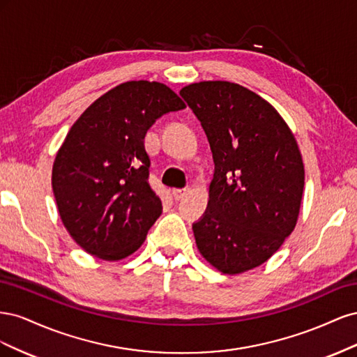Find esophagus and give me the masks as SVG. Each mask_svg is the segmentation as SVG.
I'll use <instances>...</instances> for the list:
<instances>
[{"mask_svg": "<svg viewBox=\"0 0 357 357\" xmlns=\"http://www.w3.org/2000/svg\"><path fill=\"white\" fill-rule=\"evenodd\" d=\"M188 195V190L186 189H172V197H174V199H181L185 198Z\"/></svg>", "mask_w": 357, "mask_h": 357, "instance_id": "1", "label": "esophagus"}]
</instances>
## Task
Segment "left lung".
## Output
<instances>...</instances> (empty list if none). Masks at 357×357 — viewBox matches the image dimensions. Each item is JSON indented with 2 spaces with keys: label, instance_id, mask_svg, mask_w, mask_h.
I'll return each mask as SVG.
<instances>
[{
  "label": "left lung",
  "instance_id": "8db88e82",
  "mask_svg": "<svg viewBox=\"0 0 357 357\" xmlns=\"http://www.w3.org/2000/svg\"><path fill=\"white\" fill-rule=\"evenodd\" d=\"M207 134L214 159L208 207L193 223L199 253L235 275L265 264L295 229L305 171L296 138L262 96L207 80L180 91Z\"/></svg>",
  "mask_w": 357,
  "mask_h": 357
}]
</instances>
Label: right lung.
Listing matches in <instances>:
<instances>
[{
  "label": "right lung",
  "instance_id": "add662e5",
  "mask_svg": "<svg viewBox=\"0 0 357 357\" xmlns=\"http://www.w3.org/2000/svg\"><path fill=\"white\" fill-rule=\"evenodd\" d=\"M185 107L164 83L131 80L101 95L70 128L52 188L63 226L86 253L121 261L142 247L162 213L144 137L162 114Z\"/></svg>",
  "mask_w": 357,
  "mask_h": 357
}]
</instances>
